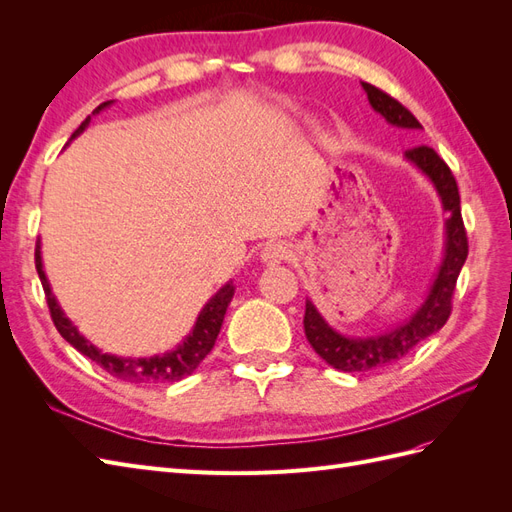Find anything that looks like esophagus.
<instances>
[{"label": "esophagus", "instance_id": "1", "mask_svg": "<svg viewBox=\"0 0 512 512\" xmlns=\"http://www.w3.org/2000/svg\"><path fill=\"white\" fill-rule=\"evenodd\" d=\"M288 256H290V247L284 241H271L262 247L260 252V260L265 262V265H280V262L288 260Z\"/></svg>", "mask_w": 512, "mask_h": 512}]
</instances>
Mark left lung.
I'll use <instances>...</instances> for the list:
<instances>
[{"label": "left lung", "mask_w": 512, "mask_h": 512, "mask_svg": "<svg viewBox=\"0 0 512 512\" xmlns=\"http://www.w3.org/2000/svg\"><path fill=\"white\" fill-rule=\"evenodd\" d=\"M367 100L376 113H380L395 128L404 130H421L423 126L408 111V108L391 98L386 91L363 83ZM406 160L412 162L436 188L442 207L448 213L446 220V250L442 265L438 269L436 280L431 284L425 303L416 312L389 333L371 335V337H346L331 329L312 301H305V318L303 327L307 342L312 344L318 356H322L331 367L342 371H367L374 367L393 365L404 359L418 344L440 331L453 307V292L459 271L468 258V235L461 220V198L457 181L451 168L427 145H418L406 151Z\"/></svg>", "instance_id": "1"}]
</instances>
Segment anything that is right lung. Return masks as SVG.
Returning <instances> with one entry per match:
<instances>
[{"mask_svg":"<svg viewBox=\"0 0 512 512\" xmlns=\"http://www.w3.org/2000/svg\"><path fill=\"white\" fill-rule=\"evenodd\" d=\"M111 104H113V100L102 102L94 111V115L104 111V108ZM89 119L91 117H87L81 126L74 130L72 138L79 136L89 126ZM36 271L40 275V282H42V288L46 294V303H49V312H51V318L55 322L59 335L64 337L66 342L70 346H74L81 354L89 356L91 361H96V365H100L104 371H108L113 378L134 382V384L177 382L185 376H190L192 371L200 363H203V359L211 352V348L215 346V339H218V333L222 329L228 303L232 301V294H235V286H232V282H228L226 286H222L218 292H215L209 299V303L200 309L192 333L185 337L183 344H179L175 350H170L160 356H149V359H130V356L128 359H123V356L100 352L94 344L89 342V339H85L79 331H76L70 318L64 314V309L59 307L55 294L51 290V284H49V280H46V273L42 269L40 241L36 243Z\"/></svg>","mask_w":512,"mask_h":512,"instance_id":"add662e5","label":"right lung"}]
</instances>
